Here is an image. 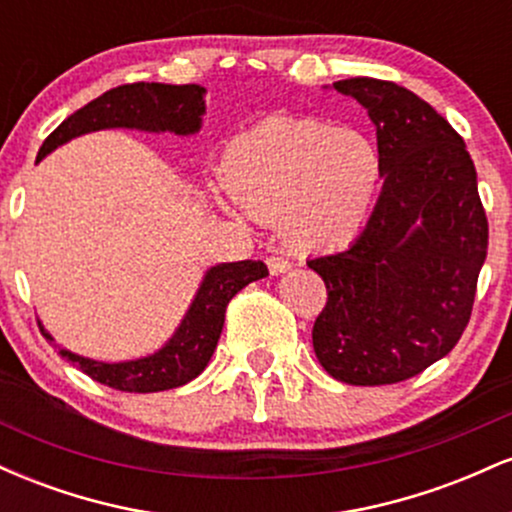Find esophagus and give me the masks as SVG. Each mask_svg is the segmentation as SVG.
I'll return each instance as SVG.
<instances>
[{"instance_id":"esophagus-1","label":"esophagus","mask_w":512,"mask_h":512,"mask_svg":"<svg viewBox=\"0 0 512 512\" xmlns=\"http://www.w3.org/2000/svg\"><path fill=\"white\" fill-rule=\"evenodd\" d=\"M267 267H269V272H272V274H281V272H286V269L291 267V262L286 260V257H281V255H269L267 257Z\"/></svg>"}]
</instances>
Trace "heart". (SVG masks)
I'll use <instances>...</instances> for the list:
<instances>
[{
    "instance_id": "obj_1",
    "label": "heart",
    "mask_w": 512,
    "mask_h": 512,
    "mask_svg": "<svg viewBox=\"0 0 512 512\" xmlns=\"http://www.w3.org/2000/svg\"><path fill=\"white\" fill-rule=\"evenodd\" d=\"M383 156L366 134L308 117H269L228 144L221 180L240 209L279 219L298 250L344 248L383 187Z\"/></svg>"
}]
</instances>
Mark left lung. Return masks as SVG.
Returning a JSON list of instances; mask_svg holds the SVG:
<instances>
[{"mask_svg":"<svg viewBox=\"0 0 512 512\" xmlns=\"http://www.w3.org/2000/svg\"><path fill=\"white\" fill-rule=\"evenodd\" d=\"M385 185L349 248L308 262L327 286L313 325L320 366L346 385H395L448 356L472 317L489 221L462 137L416 93L351 76Z\"/></svg>","mask_w":512,"mask_h":512,"instance_id":"obj_1","label":"left lung"}]
</instances>
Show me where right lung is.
I'll list each match as a JSON object with an SVG mask.
<instances>
[{
  "mask_svg": "<svg viewBox=\"0 0 512 512\" xmlns=\"http://www.w3.org/2000/svg\"><path fill=\"white\" fill-rule=\"evenodd\" d=\"M204 88L195 84H125L105 91L96 101L79 108L62 122L55 132L48 134L38 151V161L52 149L105 127H132L149 132L192 134L199 129L204 113ZM267 264L255 260L228 262L209 269L204 276L190 313L182 320L175 337L154 356L127 363L88 361L69 351L60 354L81 368L96 383L113 387L120 392H161L173 390L195 380L207 368L216 344H219L226 308L231 298L250 281L267 276ZM45 337L52 339L50 334Z\"/></svg>",
  "mask_w": 512,
  "mask_h": 512,
  "instance_id": "add662e5",
  "label": "right lung"
}]
</instances>
